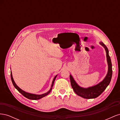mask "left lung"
<instances>
[{
	"label": "left lung",
	"instance_id": "1",
	"mask_svg": "<svg viewBox=\"0 0 120 120\" xmlns=\"http://www.w3.org/2000/svg\"><path fill=\"white\" fill-rule=\"evenodd\" d=\"M100 44L102 45L106 51L107 59L108 64V72L104 80L98 84L92 87H90L87 89L81 88L75 82L72 76L70 75V81L72 88L74 91L79 96L82 97L85 99H94L99 97L102 93L106 89L108 86L109 85L111 82L112 76V65L111 63V58L109 55V50L107 46L105 45L103 42H101Z\"/></svg>",
	"mask_w": 120,
	"mask_h": 120
}]
</instances>
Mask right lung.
Wrapping results in <instances>:
<instances>
[{"label": "right lung", "mask_w": 120, "mask_h": 120, "mask_svg": "<svg viewBox=\"0 0 120 120\" xmlns=\"http://www.w3.org/2000/svg\"><path fill=\"white\" fill-rule=\"evenodd\" d=\"M10 76H11V81L12 82V83L13 85L15 87V88L17 89V90L19 91L20 93H21L22 95L25 97V98H27V99H30V100H39L40 99H41V98L44 97L46 96H47L48 95H49V94L50 93V92H51V90H52V88L53 86V83H54V81H55L56 79V75L55 77L53 79V81H52V86H51V88H50V90H49V91L48 92H47L46 93H45L44 94H42V95H34V94H30V93H26L24 91H23V90H22L21 89H20L19 86H18L16 85V83H15V82H14L13 79V78H12V73H11V71L10 72Z\"/></svg>", "instance_id": "obj_1"}]
</instances>
